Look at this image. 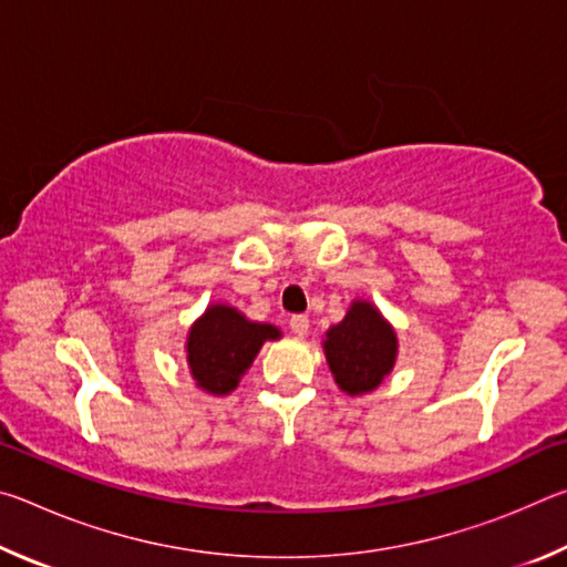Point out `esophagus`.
I'll return each mask as SVG.
<instances>
[{"label": "esophagus", "instance_id": "1", "mask_svg": "<svg viewBox=\"0 0 567 567\" xmlns=\"http://www.w3.org/2000/svg\"><path fill=\"white\" fill-rule=\"evenodd\" d=\"M290 330L297 334V338H305V334L310 332V320H307V315H292Z\"/></svg>", "mask_w": 567, "mask_h": 567}]
</instances>
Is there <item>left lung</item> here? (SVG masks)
I'll return each mask as SVG.
<instances>
[{"instance_id":"1","label":"left lung","mask_w":567,"mask_h":567,"mask_svg":"<svg viewBox=\"0 0 567 567\" xmlns=\"http://www.w3.org/2000/svg\"><path fill=\"white\" fill-rule=\"evenodd\" d=\"M322 348L338 388L348 395H364L392 372L398 334L375 305L354 300L344 320L324 334Z\"/></svg>"}]
</instances>
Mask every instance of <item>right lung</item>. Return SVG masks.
<instances>
[{"instance_id":"add662e5","label":"right lung","mask_w":567,"mask_h":567,"mask_svg":"<svg viewBox=\"0 0 567 567\" xmlns=\"http://www.w3.org/2000/svg\"><path fill=\"white\" fill-rule=\"evenodd\" d=\"M275 324L252 322L229 305H209L187 334V364L197 388L227 395L239 385L267 340H280Z\"/></svg>"}]
</instances>
